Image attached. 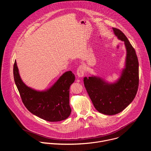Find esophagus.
Here are the masks:
<instances>
[{"label": "esophagus", "mask_w": 151, "mask_h": 151, "mask_svg": "<svg viewBox=\"0 0 151 151\" xmlns=\"http://www.w3.org/2000/svg\"><path fill=\"white\" fill-rule=\"evenodd\" d=\"M76 74L79 78H82L85 74V68L83 66H79L76 70Z\"/></svg>", "instance_id": "34e87169"}]
</instances>
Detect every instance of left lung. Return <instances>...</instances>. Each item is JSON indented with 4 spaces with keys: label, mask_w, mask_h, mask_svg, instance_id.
Listing matches in <instances>:
<instances>
[{
    "label": "left lung",
    "mask_w": 151,
    "mask_h": 151,
    "mask_svg": "<svg viewBox=\"0 0 151 151\" xmlns=\"http://www.w3.org/2000/svg\"><path fill=\"white\" fill-rule=\"evenodd\" d=\"M115 36L124 42L127 50L125 67L118 81L108 83L97 76L85 77L83 82L95 108L107 115L117 114L134 100L139 87V62L135 50L120 30L113 27Z\"/></svg>",
    "instance_id": "obj_1"
}]
</instances>
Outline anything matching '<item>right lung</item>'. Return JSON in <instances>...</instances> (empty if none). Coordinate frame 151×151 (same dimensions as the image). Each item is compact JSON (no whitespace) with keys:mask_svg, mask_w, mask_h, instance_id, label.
<instances>
[{"mask_svg":"<svg viewBox=\"0 0 151 151\" xmlns=\"http://www.w3.org/2000/svg\"><path fill=\"white\" fill-rule=\"evenodd\" d=\"M13 73L21 100L32 114L50 122L60 121L69 116L71 113L69 88L75 79L71 71L63 73L50 89L45 91H36L27 87L20 78L16 61Z\"/></svg>","mask_w":151,"mask_h":151,"instance_id":"right-lung-1","label":"right lung"}]
</instances>
